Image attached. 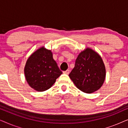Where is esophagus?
Instances as JSON below:
<instances>
[{"label": "esophagus", "instance_id": "34e87169", "mask_svg": "<svg viewBox=\"0 0 128 128\" xmlns=\"http://www.w3.org/2000/svg\"><path fill=\"white\" fill-rule=\"evenodd\" d=\"M69 72H70V70H67L64 72V74H69Z\"/></svg>", "mask_w": 128, "mask_h": 128}]
</instances>
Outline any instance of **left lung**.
Returning <instances> with one entry per match:
<instances>
[{"mask_svg": "<svg viewBox=\"0 0 128 128\" xmlns=\"http://www.w3.org/2000/svg\"><path fill=\"white\" fill-rule=\"evenodd\" d=\"M69 76L77 88L90 94L102 86L106 76V67L101 56L87 48L78 54Z\"/></svg>", "mask_w": 128, "mask_h": 128, "instance_id": "left-lung-1", "label": "left lung"}]
</instances>
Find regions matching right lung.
Masks as SVG:
<instances>
[{"label":"right lung","instance_id":"add662e5","mask_svg":"<svg viewBox=\"0 0 128 128\" xmlns=\"http://www.w3.org/2000/svg\"><path fill=\"white\" fill-rule=\"evenodd\" d=\"M62 72L53 59L50 50L42 46L31 54L24 67L26 79L31 88L37 92L50 88Z\"/></svg>","mask_w":128,"mask_h":128}]
</instances>
